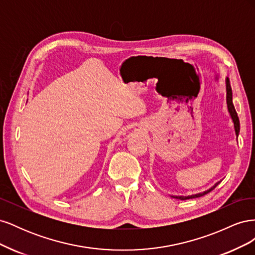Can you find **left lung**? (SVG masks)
Wrapping results in <instances>:
<instances>
[{"instance_id": "left-lung-1", "label": "left lung", "mask_w": 255, "mask_h": 255, "mask_svg": "<svg viewBox=\"0 0 255 255\" xmlns=\"http://www.w3.org/2000/svg\"><path fill=\"white\" fill-rule=\"evenodd\" d=\"M226 87H227V104H228V111L231 115V118H232L233 122H234V128H235V133H236V136H238L239 134V129H241V126H239V119H238V116H237V113L235 111V107L233 105V101H232V88H231V85H230V81L229 79L227 78L226 79ZM220 182L216 183L214 186L212 188H210L206 191H203L201 192V194H197V195H191V196H187V197H183V196H172L173 198L175 199H180V200H187V199H192V198H199V197H202L206 194H208V192L212 191L217 185L219 184Z\"/></svg>"}]
</instances>
